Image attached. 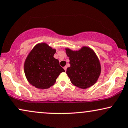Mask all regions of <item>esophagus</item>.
I'll return each mask as SVG.
<instances>
[{"label": "esophagus", "instance_id": "esophagus-1", "mask_svg": "<svg viewBox=\"0 0 128 128\" xmlns=\"http://www.w3.org/2000/svg\"><path fill=\"white\" fill-rule=\"evenodd\" d=\"M64 70H65V72L66 71V69H67V67L66 66H64Z\"/></svg>", "mask_w": 128, "mask_h": 128}]
</instances>
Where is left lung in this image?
Here are the masks:
<instances>
[{
	"instance_id": "1",
	"label": "left lung",
	"mask_w": 128,
	"mask_h": 128,
	"mask_svg": "<svg viewBox=\"0 0 128 128\" xmlns=\"http://www.w3.org/2000/svg\"><path fill=\"white\" fill-rule=\"evenodd\" d=\"M70 66L67 68L66 74L74 86L86 89L97 82L101 72L98 58L91 48L83 46L79 50L66 48Z\"/></svg>"
}]
</instances>
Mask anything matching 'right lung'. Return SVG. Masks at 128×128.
<instances>
[{
	"instance_id": "obj_1",
	"label": "right lung",
	"mask_w": 128,
	"mask_h": 128,
	"mask_svg": "<svg viewBox=\"0 0 128 128\" xmlns=\"http://www.w3.org/2000/svg\"><path fill=\"white\" fill-rule=\"evenodd\" d=\"M56 49L46 43L38 44L32 49L24 64V72L28 82L36 88H49L64 70L54 57Z\"/></svg>"
}]
</instances>
